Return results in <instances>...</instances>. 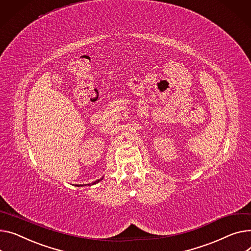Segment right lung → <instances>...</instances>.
Masks as SVG:
<instances>
[{"label":"right lung","mask_w":251,"mask_h":251,"mask_svg":"<svg viewBox=\"0 0 251 251\" xmlns=\"http://www.w3.org/2000/svg\"><path fill=\"white\" fill-rule=\"evenodd\" d=\"M103 178H100V179H98V180H96V181H94V182H92V185H95V183H97V182H99L100 180H102ZM89 185H90V183H89Z\"/></svg>","instance_id":"1"}]
</instances>
